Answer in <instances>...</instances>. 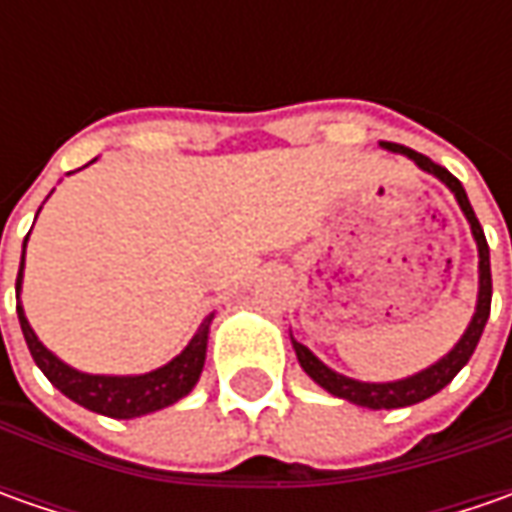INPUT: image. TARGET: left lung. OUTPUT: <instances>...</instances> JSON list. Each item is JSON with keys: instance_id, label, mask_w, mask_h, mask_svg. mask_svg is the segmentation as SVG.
<instances>
[{"instance_id": "8db88e82", "label": "left lung", "mask_w": 512, "mask_h": 512, "mask_svg": "<svg viewBox=\"0 0 512 512\" xmlns=\"http://www.w3.org/2000/svg\"><path fill=\"white\" fill-rule=\"evenodd\" d=\"M384 150L390 153H402L410 162H416L424 173L436 176L462 207L464 219L470 222V233L476 239V250H479V299H476V313L470 319V325L462 333V339L453 344L450 353H444L439 362H433L430 367H424L413 376H404V379H396V382H359V379H350V376H342L336 370H330L319 356H313L307 350L305 344L296 342L293 333H290V342H293V350H296V359L302 364L307 376L319 387H325L330 396L336 399H344V402L359 404V407H370V410H396V407H410V404H419L430 396H436L442 387L456 379V373L462 370L464 364L470 362L476 344L482 339L484 325L490 319V299H493V279H490V247H487V239H484V230L470 207V199L464 193L462 182L450 173L442 165L430 162L427 156L416 153V150L404 148V145H393V142H382Z\"/></svg>"}]
</instances>
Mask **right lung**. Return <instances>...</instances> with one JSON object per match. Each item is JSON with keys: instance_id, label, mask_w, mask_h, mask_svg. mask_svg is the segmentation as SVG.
<instances>
[{"instance_id": "obj_1", "label": "right lung", "mask_w": 512, "mask_h": 512, "mask_svg": "<svg viewBox=\"0 0 512 512\" xmlns=\"http://www.w3.org/2000/svg\"><path fill=\"white\" fill-rule=\"evenodd\" d=\"M30 236V233H28ZM25 236V245H28ZM25 245H22V265H19V276H16V313H19V325L25 333L30 356L36 367L48 376V382L62 390L70 402L82 404L93 413H102L110 419H136V416H148L162 407H170L179 399H185L187 393L196 387L202 367H205L207 356V333H210V322L213 313L199 325L196 336L187 342V347L173 356L168 364L150 370V373H139V376H102V373H82L76 367L65 364L56 353H50L45 344L39 342V336L33 333L25 307L19 302L22 296V270H25Z\"/></svg>"}]
</instances>
